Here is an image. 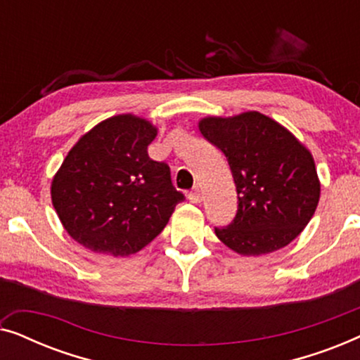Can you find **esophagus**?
Instances as JSON below:
<instances>
[{
    "label": "esophagus",
    "instance_id": "1",
    "mask_svg": "<svg viewBox=\"0 0 360 360\" xmlns=\"http://www.w3.org/2000/svg\"><path fill=\"white\" fill-rule=\"evenodd\" d=\"M188 200L191 203H201V201H203V191H201L198 186H195V188L188 193Z\"/></svg>",
    "mask_w": 360,
    "mask_h": 360
}]
</instances>
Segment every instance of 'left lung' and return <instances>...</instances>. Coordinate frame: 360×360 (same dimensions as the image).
<instances>
[{"mask_svg":"<svg viewBox=\"0 0 360 360\" xmlns=\"http://www.w3.org/2000/svg\"><path fill=\"white\" fill-rule=\"evenodd\" d=\"M198 127L226 155L238 191L236 218L226 228H214L221 243L240 255L270 254L288 245L319 201L321 185L311 152L259 111L208 116Z\"/></svg>","mask_w":360,"mask_h":360,"instance_id":"left-lung-1","label":"left lung"}]
</instances>
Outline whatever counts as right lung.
Instances as JSON below:
<instances>
[{"label": "right lung", "instance_id": "right-lung-1", "mask_svg": "<svg viewBox=\"0 0 360 360\" xmlns=\"http://www.w3.org/2000/svg\"><path fill=\"white\" fill-rule=\"evenodd\" d=\"M157 127L117 115L83 134L53 176L51 195L70 238L98 254L127 257L154 240L184 193L147 146Z\"/></svg>", "mask_w": 360, "mask_h": 360}]
</instances>
